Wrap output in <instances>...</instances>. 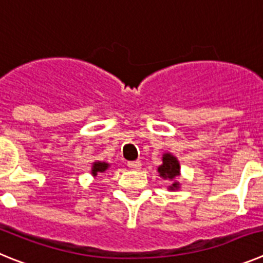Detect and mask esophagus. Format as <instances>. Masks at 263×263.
<instances>
[{
    "instance_id": "esophagus-1",
    "label": "esophagus",
    "mask_w": 263,
    "mask_h": 263,
    "mask_svg": "<svg viewBox=\"0 0 263 263\" xmlns=\"http://www.w3.org/2000/svg\"><path fill=\"white\" fill-rule=\"evenodd\" d=\"M141 166H142V164H141L139 160H132V162H127V167L132 170H139L141 168Z\"/></svg>"
}]
</instances>
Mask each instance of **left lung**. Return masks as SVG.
<instances>
[{
    "label": "left lung",
    "mask_w": 263,
    "mask_h": 263,
    "mask_svg": "<svg viewBox=\"0 0 263 263\" xmlns=\"http://www.w3.org/2000/svg\"><path fill=\"white\" fill-rule=\"evenodd\" d=\"M163 163L158 167V173H159V176H162L163 179H168V180H174L176 176L180 175V164H179V160L174 157L173 154L170 153H166L163 154ZM179 188V183L174 182L173 184L170 185L168 190L171 191H175Z\"/></svg>",
    "instance_id": "left-lung-1"
}]
</instances>
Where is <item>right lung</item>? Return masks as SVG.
Returning <instances> with one entry per match:
<instances>
[{
	"mask_svg": "<svg viewBox=\"0 0 263 263\" xmlns=\"http://www.w3.org/2000/svg\"><path fill=\"white\" fill-rule=\"evenodd\" d=\"M109 167V163H105V162H95L92 164V175L96 176L99 173H104L106 171Z\"/></svg>",
	"mask_w": 263,
	"mask_h": 263,
	"instance_id": "obj_1",
	"label": "right lung"
}]
</instances>
